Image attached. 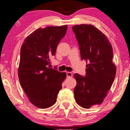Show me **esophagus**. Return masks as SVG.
Instances as JSON below:
<instances>
[{
  "instance_id": "34e87169",
  "label": "esophagus",
  "mask_w": 130,
  "mask_h": 130,
  "mask_svg": "<svg viewBox=\"0 0 130 130\" xmlns=\"http://www.w3.org/2000/svg\"><path fill=\"white\" fill-rule=\"evenodd\" d=\"M67 77L68 78H71L72 77V73L71 72H68L67 73Z\"/></svg>"
}]
</instances>
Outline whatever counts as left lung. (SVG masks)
<instances>
[{"label": "left lung", "mask_w": 130, "mask_h": 130, "mask_svg": "<svg viewBox=\"0 0 130 130\" xmlns=\"http://www.w3.org/2000/svg\"><path fill=\"white\" fill-rule=\"evenodd\" d=\"M78 43L81 60L86 63V75L75 74L77 81L74 97L77 103L86 109L100 105L115 79L116 66L112 62L113 49L101 31L92 25L81 24L72 27Z\"/></svg>", "instance_id": "8db88e82"}]
</instances>
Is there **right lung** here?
Here are the masks:
<instances>
[{
  "label": "right lung",
  "mask_w": 130,
  "mask_h": 130,
  "mask_svg": "<svg viewBox=\"0 0 130 130\" xmlns=\"http://www.w3.org/2000/svg\"><path fill=\"white\" fill-rule=\"evenodd\" d=\"M67 25L38 28L26 38L21 48L18 78L29 101L39 108L55 104L65 72L50 68V56L66 34Z\"/></svg>",
  "instance_id": "add662e5"
}]
</instances>
